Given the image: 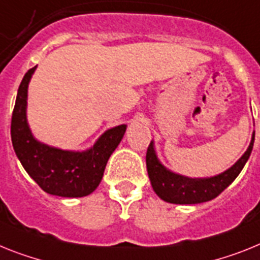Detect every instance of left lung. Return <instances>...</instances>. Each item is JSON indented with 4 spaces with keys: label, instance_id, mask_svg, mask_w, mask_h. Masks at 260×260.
I'll return each instance as SVG.
<instances>
[{
    "label": "left lung",
    "instance_id": "left-lung-1",
    "mask_svg": "<svg viewBox=\"0 0 260 260\" xmlns=\"http://www.w3.org/2000/svg\"><path fill=\"white\" fill-rule=\"evenodd\" d=\"M255 134L245 154L223 173L210 178H187L167 171L157 160L152 143L147 149V169L153 190L161 200L177 205L206 202L222 193L238 177L251 154Z\"/></svg>",
    "mask_w": 260,
    "mask_h": 260
}]
</instances>
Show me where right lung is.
<instances>
[{"mask_svg": "<svg viewBox=\"0 0 260 260\" xmlns=\"http://www.w3.org/2000/svg\"><path fill=\"white\" fill-rule=\"evenodd\" d=\"M36 67L23 76L13 110L10 134L15 154L30 177L46 193L60 197L88 196L100 184L107 161L123 139L126 126L108 129L91 149L82 153L38 143L26 121L27 86Z\"/></svg>", "mask_w": 260, "mask_h": 260, "instance_id": "1", "label": "right lung"}]
</instances>
